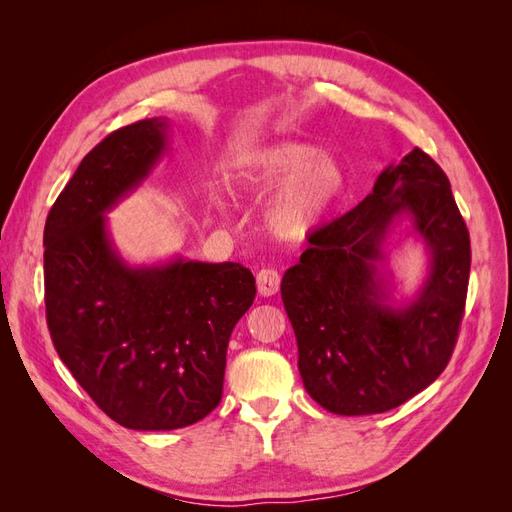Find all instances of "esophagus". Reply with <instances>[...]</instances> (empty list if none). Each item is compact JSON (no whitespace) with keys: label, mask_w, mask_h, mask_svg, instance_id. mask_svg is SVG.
Listing matches in <instances>:
<instances>
[{"label":"esophagus","mask_w":512,"mask_h":512,"mask_svg":"<svg viewBox=\"0 0 512 512\" xmlns=\"http://www.w3.org/2000/svg\"><path fill=\"white\" fill-rule=\"evenodd\" d=\"M282 277L275 269H260L256 275V288L262 297H273V294L280 292Z\"/></svg>","instance_id":"obj_1"}]
</instances>
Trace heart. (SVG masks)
Returning a JSON list of instances; mask_svg holds the SVG:
<instances>
[{
  "label": "heart",
  "instance_id": "heart-1",
  "mask_svg": "<svg viewBox=\"0 0 512 512\" xmlns=\"http://www.w3.org/2000/svg\"><path fill=\"white\" fill-rule=\"evenodd\" d=\"M243 198H265L275 190L265 222L273 237L301 241L324 222L346 190V173L337 160L320 156L314 145L273 141L243 158L230 177Z\"/></svg>",
  "mask_w": 512,
  "mask_h": 512
}]
</instances>
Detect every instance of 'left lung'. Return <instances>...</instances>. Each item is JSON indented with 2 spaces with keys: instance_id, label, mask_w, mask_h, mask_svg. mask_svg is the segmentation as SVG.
<instances>
[{
  "instance_id": "8db88e82",
  "label": "left lung",
  "mask_w": 512,
  "mask_h": 512,
  "mask_svg": "<svg viewBox=\"0 0 512 512\" xmlns=\"http://www.w3.org/2000/svg\"><path fill=\"white\" fill-rule=\"evenodd\" d=\"M404 219L430 269L410 302L392 299L385 245ZM470 235L444 170L414 147L374 190L316 230L284 273L282 301L297 335L305 391L333 414H380L436 380L451 359L470 277Z\"/></svg>"
}]
</instances>
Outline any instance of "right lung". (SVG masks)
I'll use <instances>...</instances> for the list:
<instances>
[{
    "instance_id": "right-lung-1",
    "label": "right lung",
    "mask_w": 512,
    "mask_h": 512,
    "mask_svg": "<svg viewBox=\"0 0 512 512\" xmlns=\"http://www.w3.org/2000/svg\"><path fill=\"white\" fill-rule=\"evenodd\" d=\"M166 143V117L108 134L44 224L53 346L98 408L138 431L188 427L220 404L230 333L256 297L239 262L132 267L115 250L106 213L147 179Z\"/></svg>"
}]
</instances>
